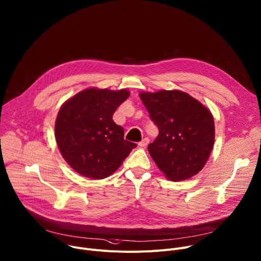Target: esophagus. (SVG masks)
<instances>
[{"label": "esophagus", "mask_w": 261, "mask_h": 261, "mask_svg": "<svg viewBox=\"0 0 261 261\" xmlns=\"http://www.w3.org/2000/svg\"><path fill=\"white\" fill-rule=\"evenodd\" d=\"M148 142H150V139H148V138H143V139L138 143V145L141 146V147H144V146H146V145L148 144Z\"/></svg>", "instance_id": "34e87169"}]
</instances>
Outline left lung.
Here are the masks:
<instances>
[{"label":"left lung","instance_id":"8db88e82","mask_svg":"<svg viewBox=\"0 0 261 261\" xmlns=\"http://www.w3.org/2000/svg\"><path fill=\"white\" fill-rule=\"evenodd\" d=\"M159 135L147 145L153 160L173 181L190 178L205 165L215 141L210 110L180 91L139 95Z\"/></svg>","mask_w":261,"mask_h":261}]
</instances>
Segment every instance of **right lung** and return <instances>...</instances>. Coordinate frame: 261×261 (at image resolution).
Returning a JSON list of instances; mask_svg holds the SVG:
<instances>
[{"mask_svg":"<svg viewBox=\"0 0 261 261\" xmlns=\"http://www.w3.org/2000/svg\"><path fill=\"white\" fill-rule=\"evenodd\" d=\"M130 96L127 90L88 89L61 107L56 140L67 163L80 174L101 179L114 173L136 147L124 139L123 127L113 116Z\"/></svg>","mask_w":261,"mask_h":261,"instance_id":"add662e5","label":"right lung"}]
</instances>
